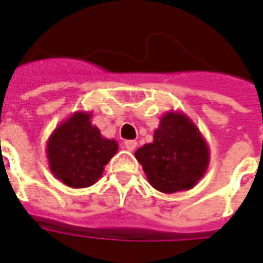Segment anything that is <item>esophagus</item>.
<instances>
[{"instance_id": "esophagus-1", "label": "esophagus", "mask_w": 263, "mask_h": 263, "mask_svg": "<svg viewBox=\"0 0 263 263\" xmlns=\"http://www.w3.org/2000/svg\"><path fill=\"white\" fill-rule=\"evenodd\" d=\"M137 141H125L124 142V146H125L126 151H134L137 147Z\"/></svg>"}]
</instances>
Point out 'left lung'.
I'll list each match as a JSON object with an SVG mask.
<instances>
[{"mask_svg":"<svg viewBox=\"0 0 263 263\" xmlns=\"http://www.w3.org/2000/svg\"><path fill=\"white\" fill-rule=\"evenodd\" d=\"M147 181L164 194L188 191L205 176L211 153L205 138L185 112L161 117L153 142L135 152Z\"/></svg>","mask_w":263,"mask_h":263,"instance_id":"1","label":"left lung"}]
</instances>
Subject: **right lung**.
<instances>
[{
  "instance_id": "obj_1",
  "label": "right lung",
  "mask_w": 263,
  "mask_h": 263,
  "mask_svg": "<svg viewBox=\"0 0 263 263\" xmlns=\"http://www.w3.org/2000/svg\"><path fill=\"white\" fill-rule=\"evenodd\" d=\"M90 117L89 111L73 112L47 141L50 171L71 188H86L97 182L104 166L118 151L116 139L103 137Z\"/></svg>"
}]
</instances>
